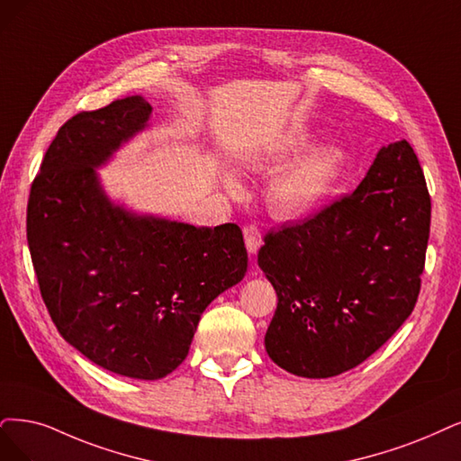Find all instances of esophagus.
Here are the masks:
<instances>
[{
  "mask_svg": "<svg viewBox=\"0 0 461 461\" xmlns=\"http://www.w3.org/2000/svg\"><path fill=\"white\" fill-rule=\"evenodd\" d=\"M243 235H245V245H247V250L250 254H257L258 249L262 247V233L257 226H247L243 228Z\"/></svg>",
  "mask_w": 461,
  "mask_h": 461,
  "instance_id": "1",
  "label": "esophagus"
}]
</instances>
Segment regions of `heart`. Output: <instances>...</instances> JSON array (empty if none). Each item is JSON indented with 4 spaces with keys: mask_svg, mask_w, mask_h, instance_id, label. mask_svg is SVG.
I'll use <instances>...</instances> for the list:
<instances>
[{
    "mask_svg": "<svg viewBox=\"0 0 461 461\" xmlns=\"http://www.w3.org/2000/svg\"><path fill=\"white\" fill-rule=\"evenodd\" d=\"M313 142L305 127H288L260 158V167H279ZM304 152V151H303ZM346 165V151L338 144L313 146L293 159L269 182L267 199L279 216L294 218L313 212L334 190ZM233 184V178H228Z\"/></svg>",
    "mask_w": 461,
    "mask_h": 461,
    "instance_id": "b5f03b06",
    "label": "heart"
}]
</instances>
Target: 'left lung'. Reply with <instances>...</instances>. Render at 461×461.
Instances as JSON below:
<instances>
[{
	"mask_svg": "<svg viewBox=\"0 0 461 461\" xmlns=\"http://www.w3.org/2000/svg\"><path fill=\"white\" fill-rule=\"evenodd\" d=\"M431 224L423 170L406 140L384 146L351 195L266 235L258 266L277 293L269 359L332 378L380 349L412 313Z\"/></svg>",
	"mask_w": 461,
	"mask_h": 461,
	"instance_id": "obj_1",
	"label": "left lung"
}]
</instances>
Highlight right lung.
<instances>
[{
	"label": "right lung",
	"mask_w": 461,
	"mask_h": 461,
	"mask_svg": "<svg viewBox=\"0 0 461 461\" xmlns=\"http://www.w3.org/2000/svg\"><path fill=\"white\" fill-rule=\"evenodd\" d=\"M140 96L59 129L30 190L26 235L60 336L95 365L159 380L190 351L204 308L247 274L241 228H195L113 203L96 175L148 127Z\"/></svg>",
	"instance_id": "1"
}]
</instances>
